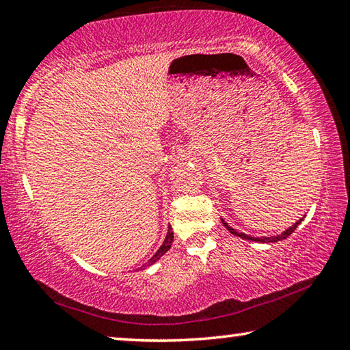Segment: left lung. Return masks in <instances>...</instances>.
<instances>
[{
    "label": "left lung",
    "mask_w": 350,
    "mask_h": 350,
    "mask_svg": "<svg viewBox=\"0 0 350 350\" xmlns=\"http://www.w3.org/2000/svg\"><path fill=\"white\" fill-rule=\"evenodd\" d=\"M302 219H304V218H302ZM302 219H299L297 223H295V224H293L291 227H288V229H286V230H284V232H282L280 235H271V237H251V235H246V234H243V232H237V230L234 229V227H230L229 224L226 223L224 219H221V221H223V226L226 227L227 230L230 232L232 235H235V237H240V238H243V240H249V241H257V243H275V241H282V240H285V238L290 237V235L293 234V232L296 230V227H297L299 224H301V221H302Z\"/></svg>",
    "instance_id": "8db88e82"
}]
</instances>
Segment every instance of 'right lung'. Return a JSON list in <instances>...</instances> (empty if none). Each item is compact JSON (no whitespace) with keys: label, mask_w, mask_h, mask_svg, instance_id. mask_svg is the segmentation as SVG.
Listing matches in <instances>:
<instances>
[{"label":"right lung","mask_w":350,"mask_h":350,"mask_svg":"<svg viewBox=\"0 0 350 350\" xmlns=\"http://www.w3.org/2000/svg\"><path fill=\"white\" fill-rule=\"evenodd\" d=\"M173 238H174V235H173V227L168 226V232H166V237H165V240H163V243H162V246H160V247L157 249V252H155V254L152 255V257L148 260V263L140 266V268H138V269H145V268H148V266L154 265L155 262H157V260L162 258V255H165V252L168 251V249L171 247V245H173ZM138 269H137V271H138Z\"/></svg>","instance_id":"right-lung-1"}]
</instances>
